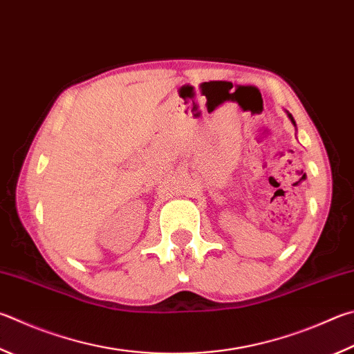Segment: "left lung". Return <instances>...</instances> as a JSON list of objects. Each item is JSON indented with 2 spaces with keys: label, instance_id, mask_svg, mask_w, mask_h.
I'll return each mask as SVG.
<instances>
[{
  "label": "left lung",
  "instance_id": "obj_1",
  "mask_svg": "<svg viewBox=\"0 0 354 354\" xmlns=\"http://www.w3.org/2000/svg\"><path fill=\"white\" fill-rule=\"evenodd\" d=\"M288 115H289V119H291V122H292V124L295 125V120H294V118H292V115H291V114H289V113H288Z\"/></svg>",
  "mask_w": 354,
  "mask_h": 354
}]
</instances>
